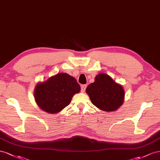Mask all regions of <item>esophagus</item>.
<instances>
[{"mask_svg":"<svg viewBox=\"0 0 160 160\" xmlns=\"http://www.w3.org/2000/svg\"><path fill=\"white\" fill-rule=\"evenodd\" d=\"M86 84L82 85L81 86V92H84L85 90H86Z\"/></svg>","mask_w":160,"mask_h":160,"instance_id":"34e87169","label":"esophagus"}]
</instances>
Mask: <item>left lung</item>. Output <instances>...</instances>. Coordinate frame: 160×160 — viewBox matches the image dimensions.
I'll use <instances>...</instances> for the list:
<instances>
[{
    "instance_id": "left-lung-1",
    "label": "left lung",
    "mask_w": 160,
    "mask_h": 160,
    "mask_svg": "<svg viewBox=\"0 0 160 160\" xmlns=\"http://www.w3.org/2000/svg\"><path fill=\"white\" fill-rule=\"evenodd\" d=\"M86 92L94 106L108 112L116 111L122 104L125 97L122 86L105 74L96 76L94 82L88 86Z\"/></svg>"
}]
</instances>
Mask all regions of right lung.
Wrapping results in <instances>:
<instances>
[{
  "instance_id": "obj_1",
  "label": "right lung",
  "mask_w": 160,
  "mask_h": 160,
  "mask_svg": "<svg viewBox=\"0 0 160 160\" xmlns=\"http://www.w3.org/2000/svg\"><path fill=\"white\" fill-rule=\"evenodd\" d=\"M80 90V86L74 77L60 73L36 86L34 96L39 108L53 114L67 107L73 95Z\"/></svg>"
}]
</instances>
